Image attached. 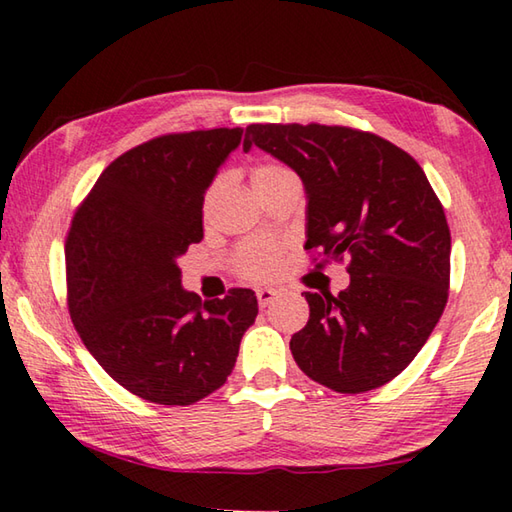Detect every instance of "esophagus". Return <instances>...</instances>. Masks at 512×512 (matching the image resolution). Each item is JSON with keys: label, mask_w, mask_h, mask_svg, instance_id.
I'll list each match as a JSON object with an SVG mask.
<instances>
[{"label": "esophagus", "mask_w": 512, "mask_h": 512, "mask_svg": "<svg viewBox=\"0 0 512 512\" xmlns=\"http://www.w3.org/2000/svg\"><path fill=\"white\" fill-rule=\"evenodd\" d=\"M277 296H280V291H277V289H268V287L257 289V302H259V307H268Z\"/></svg>", "instance_id": "esophagus-1"}]
</instances>
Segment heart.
<instances>
[{"instance_id": "heart-1", "label": "heart", "mask_w": 512, "mask_h": 512, "mask_svg": "<svg viewBox=\"0 0 512 512\" xmlns=\"http://www.w3.org/2000/svg\"><path fill=\"white\" fill-rule=\"evenodd\" d=\"M296 173H293L289 167H284V164H277V162H264V164H257L253 169V185L257 192H264L266 187H271L275 183H280L284 178H293ZM219 183V180H216ZM216 183L207 189V196L205 201H210ZM239 268L241 273L246 277H253V280H271L277 273H280L282 268V248L273 244V241H250L244 248L239 250Z\"/></svg>"}]
</instances>
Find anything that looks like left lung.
<instances>
[{
	"label": "left lung",
	"mask_w": 512,
	"mask_h": 512,
	"mask_svg": "<svg viewBox=\"0 0 512 512\" xmlns=\"http://www.w3.org/2000/svg\"><path fill=\"white\" fill-rule=\"evenodd\" d=\"M250 146L298 173L307 250L348 259L350 287L311 293L291 336L300 370L336 393H366L415 359L443 316L452 237L418 162L384 137L348 126L250 124Z\"/></svg>",
	"instance_id": "1"
}]
</instances>
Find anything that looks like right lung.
I'll use <instances>...</instances> for the list:
<instances>
[{"instance_id":"add662e5","label":"right lung","mask_w":512,"mask_h":512,"mask_svg":"<svg viewBox=\"0 0 512 512\" xmlns=\"http://www.w3.org/2000/svg\"><path fill=\"white\" fill-rule=\"evenodd\" d=\"M241 128L171 133L110 162L65 241L67 305L108 375L155 404L203 400L235 368L257 298L207 300L180 287L178 257L203 239L205 189Z\"/></svg>"}]
</instances>
